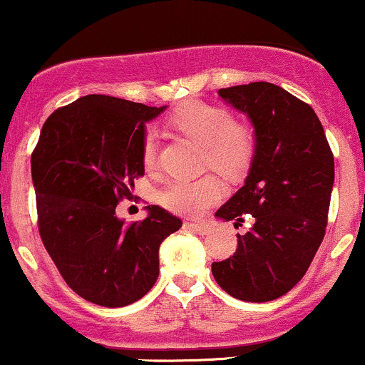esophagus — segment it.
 Returning a JSON list of instances; mask_svg holds the SVG:
<instances>
[{
    "mask_svg": "<svg viewBox=\"0 0 365 365\" xmlns=\"http://www.w3.org/2000/svg\"><path fill=\"white\" fill-rule=\"evenodd\" d=\"M187 226H189L190 230L197 235H210L213 231V227L210 226L208 222H190V224H187Z\"/></svg>",
    "mask_w": 365,
    "mask_h": 365,
    "instance_id": "34e87169",
    "label": "esophagus"
}]
</instances>
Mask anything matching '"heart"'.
Instances as JSON below:
<instances>
[{"label":"heart","mask_w":365,"mask_h":365,"mask_svg":"<svg viewBox=\"0 0 365 365\" xmlns=\"http://www.w3.org/2000/svg\"><path fill=\"white\" fill-rule=\"evenodd\" d=\"M171 123L206 146V164L233 175L247 164L252 153V134L247 125L231 121L226 109L205 102H185L171 116ZM157 159L155 135L150 132L143 146L146 168ZM222 185L213 176L197 180H173L160 190V203L182 215H201L220 200Z\"/></svg>","instance_id":"heart-1"}]
</instances>
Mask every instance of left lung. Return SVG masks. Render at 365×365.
<instances>
[{"instance_id":"obj_1","label":"left lung","mask_w":365,"mask_h":365,"mask_svg":"<svg viewBox=\"0 0 365 365\" xmlns=\"http://www.w3.org/2000/svg\"><path fill=\"white\" fill-rule=\"evenodd\" d=\"M219 97L254 128L244 185L217 210L220 220L252 222L237 251L212 263L217 284L244 302L286 295L307 272L325 237L334 155L312 108L272 83L222 88Z\"/></svg>"}]
</instances>
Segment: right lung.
Segmentation results:
<instances>
[{
  "mask_svg": "<svg viewBox=\"0 0 365 365\" xmlns=\"http://www.w3.org/2000/svg\"><path fill=\"white\" fill-rule=\"evenodd\" d=\"M150 108L108 95H86L47 118L31 155L38 231L65 282L104 307L134 304L159 277V247L182 220L157 205L127 226L116 215L145 175Z\"/></svg>",
  "mask_w": 365,
  "mask_h": 365,
  "instance_id": "obj_1",
  "label": "right lung"
}]
</instances>
